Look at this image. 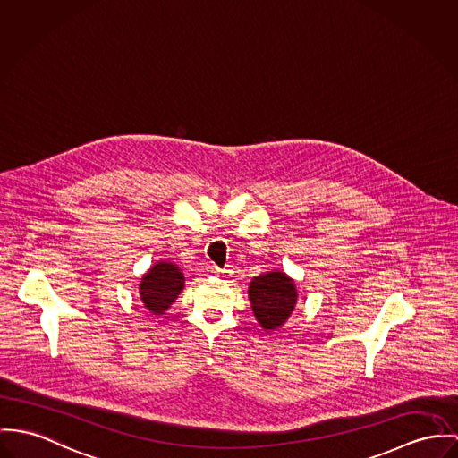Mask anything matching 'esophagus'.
I'll return each mask as SVG.
<instances>
[{
    "mask_svg": "<svg viewBox=\"0 0 458 458\" xmlns=\"http://www.w3.org/2000/svg\"><path fill=\"white\" fill-rule=\"evenodd\" d=\"M217 277H226V270H221V268H216V272H214Z\"/></svg>",
    "mask_w": 458,
    "mask_h": 458,
    "instance_id": "34e87169",
    "label": "esophagus"
}]
</instances>
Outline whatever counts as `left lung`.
<instances>
[{
  "instance_id": "1",
  "label": "left lung",
  "mask_w": 458,
  "mask_h": 458,
  "mask_svg": "<svg viewBox=\"0 0 458 458\" xmlns=\"http://www.w3.org/2000/svg\"><path fill=\"white\" fill-rule=\"evenodd\" d=\"M247 294L252 314L267 333L284 326L298 303L296 284L282 270L265 272L254 277L249 284Z\"/></svg>"
}]
</instances>
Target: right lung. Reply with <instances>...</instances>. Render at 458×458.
I'll use <instances>...</instances> for the list:
<instances>
[{
	"instance_id": "obj_1",
	"label": "right lung",
	"mask_w": 458,
	"mask_h": 458,
	"mask_svg": "<svg viewBox=\"0 0 458 458\" xmlns=\"http://www.w3.org/2000/svg\"><path fill=\"white\" fill-rule=\"evenodd\" d=\"M184 289V274L174 261L160 259L144 276L140 284V298L146 310L162 316L176 301Z\"/></svg>"
}]
</instances>
